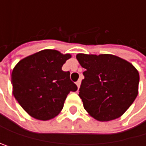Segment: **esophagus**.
<instances>
[{
    "mask_svg": "<svg viewBox=\"0 0 146 146\" xmlns=\"http://www.w3.org/2000/svg\"><path fill=\"white\" fill-rule=\"evenodd\" d=\"M76 86H77V88L79 89V87H80V84H81V80H78V81L76 83Z\"/></svg>",
    "mask_w": 146,
    "mask_h": 146,
    "instance_id": "1",
    "label": "esophagus"
}]
</instances>
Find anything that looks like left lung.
<instances>
[{
  "instance_id": "left-lung-1",
  "label": "left lung",
  "mask_w": 146,
  "mask_h": 146,
  "mask_svg": "<svg viewBox=\"0 0 146 146\" xmlns=\"http://www.w3.org/2000/svg\"><path fill=\"white\" fill-rule=\"evenodd\" d=\"M76 59L85 69L79 97L86 111L102 122L121 117L137 96V69L126 60L110 54H77Z\"/></svg>"
}]
</instances>
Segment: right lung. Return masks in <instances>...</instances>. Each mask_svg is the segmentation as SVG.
<instances>
[{
    "label": "right lung",
    "instance_id": "obj_1",
    "mask_svg": "<svg viewBox=\"0 0 146 146\" xmlns=\"http://www.w3.org/2000/svg\"><path fill=\"white\" fill-rule=\"evenodd\" d=\"M71 57L55 49H44L21 59L11 75L13 94L32 117L49 120L56 117L64 101L77 86L70 78V72L62 70Z\"/></svg>",
    "mask_w": 146,
    "mask_h": 146
}]
</instances>
